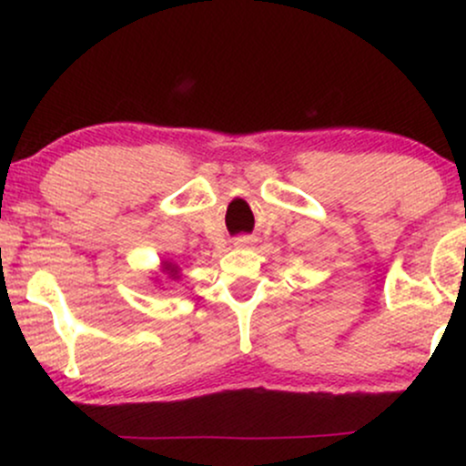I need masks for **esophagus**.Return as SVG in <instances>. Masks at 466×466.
<instances>
[{
	"mask_svg": "<svg viewBox=\"0 0 466 466\" xmlns=\"http://www.w3.org/2000/svg\"><path fill=\"white\" fill-rule=\"evenodd\" d=\"M251 243H254V238H251V237H238V238H234V245H237V248H249Z\"/></svg>",
	"mask_w": 466,
	"mask_h": 466,
	"instance_id": "34e87169",
	"label": "esophagus"
}]
</instances>
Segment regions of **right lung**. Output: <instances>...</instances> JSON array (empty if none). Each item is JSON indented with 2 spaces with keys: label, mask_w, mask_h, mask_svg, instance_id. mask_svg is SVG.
I'll return each instance as SVG.
<instances>
[{
  "label": "right lung",
  "mask_w": 466,
  "mask_h": 466,
  "mask_svg": "<svg viewBox=\"0 0 466 466\" xmlns=\"http://www.w3.org/2000/svg\"><path fill=\"white\" fill-rule=\"evenodd\" d=\"M162 269H164V274H168V278H173V280H177L179 278V267L175 263H170V260H164Z\"/></svg>",
  "instance_id": "obj_1"
}]
</instances>
